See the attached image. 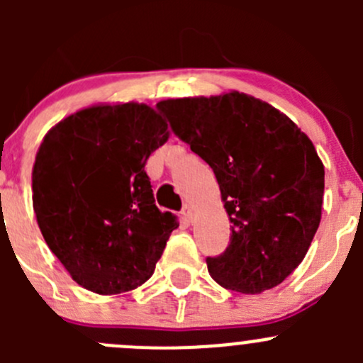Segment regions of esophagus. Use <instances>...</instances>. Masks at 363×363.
<instances>
[{
  "mask_svg": "<svg viewBox=\"0 0 363 363\" xmlns=\"http://www.w3.org/2000/svg\"><path fill=\"white\" fill-rule=\"evenodd\" d=\"M181 216H182V219H184L186 223H191L193 221L191 207H189V205H184V207L181 208Z\"/></svg>",
  "mask_w": 363,
  "mask_h": 363,
  "instance_id": "obj_1",
  "label": "esophagus"
}]
</instances>
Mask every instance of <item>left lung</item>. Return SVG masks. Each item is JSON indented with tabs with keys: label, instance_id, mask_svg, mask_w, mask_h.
Returning <instances> with one entry per match:
<instances>
[{
	"label": "left lung",
	"instance_id": "1",
	"mask_svg": "<svg viewBox=\"0 0 363 363\" xmlns=\"http://www.w3.org/2000/svg\"><path fill=\"white\" fill-rule=\"evenodd\" d=\"M156 107L221 189L232 235L205 259L212 279L247 295L283 283L320 226L325 168L313 142L272 105L237 91Z\"/></svg>",
	"mask_w": 363,
	"mask_h": 363
}]
</instances>
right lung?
Returning a JSON list of instances; mask_svg holds the SVG:
<instances>
[{"label": "right lung", "instance_id": "obj_1", "mask_svg": "<svg viewBox=\"0 0 363 363\" xmlns=\"http://www.w3.org/2000/svg\"><path fill=\"white\" fill-rule=\"evenodd\" d=\"M167 140V123L142 104L84 108L43 138L33 167L36 221L86 290L130 291L155 272L179 221L156 207L144 167Z\"/></svg>", "mask_w": 363, "mask_h": 363}]
</instances>
